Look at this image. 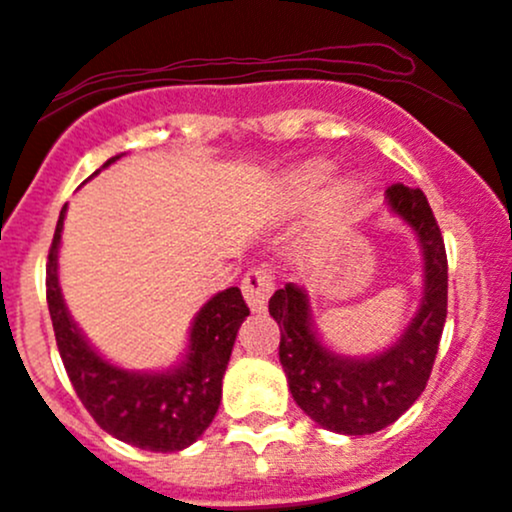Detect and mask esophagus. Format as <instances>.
<instances>
[{
    "instance_id": "obj_1",
    "label": "esophagus",
    "mask_w": 512,
    "mask_h": 512,
    "mask_svg": "<svg viewBox=\"0 0 512 512\" xmlns=\"http://www.w3.org/2000/svg\"><path fill=\"white\" fill-rule=\"evenodd\" d=\"M274 291V274L267 267H252L243 277V296L247 306L255 313H262L267 308L269 296Z\"/></svg>"
}]
</instances>
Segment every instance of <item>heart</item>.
Instances as JSON below:
<instances>
[{"instance_id": "heart-1", "label": "heart", "mask_w": 512, "mask_h": 512, "mask_svg": "<svg viewBox=\"0 0 512 512\" xmlns=\"http://www.w3.org/2000/svg\"><path fill=\"white\" fill-rule=\"evenodd\" d=\"M325 177H328V165L316 162V165L303 167V170L294 174V187L299 189L301 194L313 192V189H316ZM352 196H355V189H352L350 184H342V187L335 189V201H338V204H345V201H350Z\"/></svg>"}]
</instances>
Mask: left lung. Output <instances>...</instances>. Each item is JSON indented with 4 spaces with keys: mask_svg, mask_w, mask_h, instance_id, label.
Here are the masks:
<instances>
[{
    "mask_svg": "<svg viewBox=\"0 0 512 512\" xmlns=\"http://www.w3.org/2000/svg\"><path fill=\"white\" fill-rule=\"evenodd\" d=\"M393 213L411 223L423 245L425 296L401 340L372 359H347L325 350L313 330L306 291L286 284L269 299L279 323V362L299 408L320 428L340 435H372L396 423L428 384L447 318V252L420 189L401 182L386 189Z\"/></svg>",
    "mask_w": 512,
    "mask_h": 512,
    "instance_id": "obj_1",
    "label": "left lung"
}]
</instances>
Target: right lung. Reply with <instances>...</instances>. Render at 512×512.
<instances>
[{"mask_svg":"<svg viewBox=\"0 0 512 512\" xmlns=\"http://www.w3.org/2000/svg\"><path fill=\"white\" fill-rule=\"evenodd\" d=\"M114 160H119V155L106 165ZM65 209L67 206L60 211L48 250L46 299L72 389L99 428L116 440L148 452H179L204 435L218 411L235 335L245 316H250V308L238 286H230L213 296L194 318L187 359L177 369L165 374L123 372L101 359L67 316L58 286V247Z\"/></svg>","mask_w":512,"mask_h":512,"instance_id":"obj_1","label":"right lung"}]
</instances>
